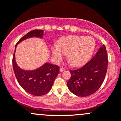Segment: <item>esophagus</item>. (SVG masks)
Returning a JSON list of instances; mask_svg holds the SVG:
<instances>
[{
    "label": "esophagus",
    "instance_id": "obj_1",
    "mask_svg": "<svg viewBox=\"0 0 121 121\" xmlns=\"http://www.w3.org/2000/svg\"><path fill=\"white\" fill-rule=\"evenodd\" d=\"M64 70H65V69H64V68H61V67H60V72H63Z\"/></svg>",
    "mask_w": 121,
    "mask_h": 121
}]
</instances>
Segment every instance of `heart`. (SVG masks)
Returning a JSON list of instances; mask_svg holds the SVG:
<instances>
[{
    "mask_svg": "<svg viewBox=\"0 0 121 121\" xmlns=\"http://www.w3.org/2000/svg\"><path fill=\"white\" fill-rule=\"evenodd\" d=\"M95 47V42L92 37L70 36L60 39L58 45L52 47V52L56 63H60L67 54L70 64L74 67H80L89 60Z\"/></svg>",
    "mask_w": 121,
    "mask_h": 121,
    "instance_id": "obj_1",
    "label": "heart"
}]
</instances>
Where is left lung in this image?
I'll return each mask as SVG.
<instances>
[{
  "mask_svg": "<svg viewBox=\"0 0 121 121\" xmlns=\"http://www.w3.org/2000/svg\"><path fill=\"white\" fill-rule=\"evenodd\" d=\"M108 67V56L105 45L82 68L70 70L67 82L69 91L78 97H86L95 93L104 81Z\"/></svg>",
  "mask_w": 121,
  "mask_h": 121,
  "instance_id": "8db88e82",
  "label": "left lung"
}]
</instances>
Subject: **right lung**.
I'll return each mask as SVG.
<instances>
[{"label":"right lung","mask_w":121,"mask_h":121,"mask_svg":"<svg viewBox=\"0 0 121 121\" xmlns=\"http://www.w3.org/2000/svg\"><path fill=\"white\" fill-rule=\"evenodd\" d=\"M43 30H33L22 37L16 43L13 56V68L14 74L20 86L27 92L34 96H41L49 92L54 81L59 73L58 65L46 63L35 70L26 71L21 69L15 60V52L17 45L29 38L37 37L43 38Z\"/></svg>","instance_id":"add662e5"}]
</instances>
